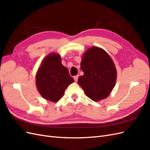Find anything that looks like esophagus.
Returning <instances> with one entry per match:
<instances>
[{
	"mask_svg": "<svg viewBox=\"0 0 150 150\" xmlns=\"http://www.w3.org/2000/svg\"><path fill=\"white\" fill-rule=\"evenodd\" d=\"M78 78H79V76H78V75H77V76H74V81H76V82H77V81H78Z\"/></svg>",
	"mask_w": 150,
	"mask_h": 150,
	"instance_id": "1",
	"label": "esophagus"
}]
</instances>
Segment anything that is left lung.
Returning a JSON list of instances; mask_svg holds the SVG:
<instances>
[{
    "mask_svg": "<svg viewBox=\"0 0 150 150\" xmlns=\"http://www.w3.org/2000/svg\"><path fill=\"white\" fill-rule=\"evenodd\" d=\"M81 69L84 75L78 78V84L86 96L94 101L106 98L116 81V69L110 55L101 48L91 47L82 57Z\"/></svg>",
    "mask_w": 150,
    "mask_h": 150,
    "instance_id": "left-lung-1",
    "label": "left lung"
}]
</instances>
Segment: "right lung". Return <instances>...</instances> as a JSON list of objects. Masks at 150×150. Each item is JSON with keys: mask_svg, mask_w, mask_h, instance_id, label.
Instances as JSON below:
<instances>
[{"mask_svg": "<svg viewBox=\"0 0 150 150\" xmlns=\"http://www.w3.org/2000/svg\"><path fill=\"white\" fill-rule=\"evenodd\" d=\"M36 86L41 96L48 101L57 102L62 97L68 86L74 82L61 56L56 53L49 54L43 60L35 77Z\"/></svg>", "mask_w": 150, "mask_h": 150, "instance_id": "obj_1", "label": "right lung"}]
</instances>
